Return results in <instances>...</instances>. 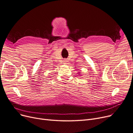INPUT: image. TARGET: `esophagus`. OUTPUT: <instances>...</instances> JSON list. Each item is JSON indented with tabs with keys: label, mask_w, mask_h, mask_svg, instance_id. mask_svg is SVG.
Masks as SVG:
<instances>
[{
	"label": "esophagus",
	"mask_w": 133,
	"mask_h": 133,
	"mask_svg": "<svg viewBox=\"0 0 133 133\" xmlns=\"http://www.w3.org/2000/svg\"><path fill=\"white\" fill-rule=\"evenodd\" d=\"M63 62H64V64H67L68 63V61L66 60H64Z\"/></svg>",
	"instance_id": "34e87169"
}]
</instances>
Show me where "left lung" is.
Returning a JSON list of instances; mask_svg holds the SVG:
<instances>
[{
	"label": "left lung",
	"mask_w": 133,
	"mask_h": 133,
	"mask_svg": "<svg viewBox=\"0 0 133 133\" xmlns=\"http://www.w3.org/2000/svg\"><path fill=\"white\" fill-rule=\"evenodd\" d=\"M80 74H81V73H78V74H79V75H80Z\"/></svg>",
	"instance_id": "obj_1"
}]
</instances>
